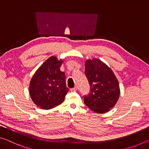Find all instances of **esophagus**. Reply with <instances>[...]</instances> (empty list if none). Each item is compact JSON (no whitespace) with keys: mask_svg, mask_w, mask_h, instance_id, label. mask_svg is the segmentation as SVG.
Segmentation results:
<instances>
[{"mask_svg":"<svg viewBox=\"0 0 149 149\" xmlns=\"http://www.w3.org/2000/svg\"><path fill=\"white\" fill-rule=\"evenodd\" d=\"M70 91H71L72 92H75V91H77V87H74V88H72V89H70Z\"/></svg>","mask_w":149,"mask_h":149,"instance_id":"esophagus-1","label":"esophagus"}]
</instances>
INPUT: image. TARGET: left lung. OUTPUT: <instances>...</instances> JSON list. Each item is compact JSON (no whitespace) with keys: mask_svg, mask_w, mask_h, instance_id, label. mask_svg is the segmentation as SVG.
Masks as SVG:
<instances>
[{"mask_svg":"<svg viewBox=\"0 0 149 149\" xmlns=\"http://www.w3.org/2000/svg\"><path fill=\"white\" fill-rule=\"evenodd\" d=\"M85 65V74L91 87L89 94L84 96L85 104L96 113L107 112L119 99L118 80L110 68L99 59H88Z\"/></svg>","mask_w":149,"mask_h":149,"instance_id":"8db88e82","label":"left lung"}]
</instances>
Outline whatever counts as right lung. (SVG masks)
Here are the masks:
<instances>
[{
	"label": "right lung",
	"mask_w": 149,
	"mask_h": 149,
	"mask_svg": "<svg viewBox=\"0 0 149 149\" xmlns=\"http://www.w3.org/2000/svg\"><path fill=\"white\" fill-rule=\"evenodd\" d=\"M63 62L55 56L49 57L36 70L30 81L29 95L34 104L41 109L50 110L61 104L69 91L65 74L60 71Z\"/></svg>",
	"instance_id": "obj_1"
}]
</instances>
